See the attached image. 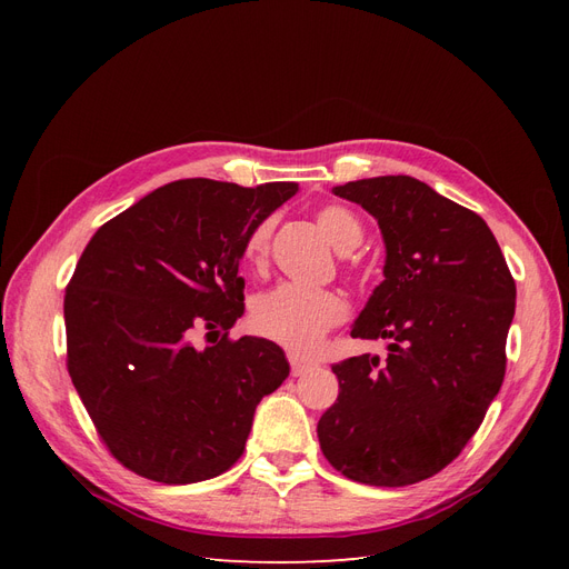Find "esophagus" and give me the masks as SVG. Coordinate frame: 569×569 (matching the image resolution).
I'll return each instance as SVG.
<instances>
[{
  "label": "esophagus",
  "mask_w": 569,
  "mask_h": 569,
  "mask_svg": "<svg viewBox=\"0 0 569 569\" xmlns=\"http://www.w3.org/2000/svg\"><path fill=\"white\" fill-rule=\"evenodd\" d=\"M287 358H289V366H291V375H295V377L303 375L306 370H311V368L316 366L311 358H306V356H299V353H295V351H291V353H289Z\"/></svg>",
  "instance_id": "esophagus-1"
}]
</instances>
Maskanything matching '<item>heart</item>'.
<instances>
[{"instance_id":"heart-1","label":"heart","mask_w":569,"mask_h":569,"mask_svg":"<svg viewBox=\"0 0 569 569\" xmlns=\"http://www.w3.org/2000/svg\"><path fill=\"white\" fill-rule=\"evenodd\" d=\"M318 226L339 251H351L363 239L360 220L339 203L322 206ZM270 220L258 222L249 232L244 256L253 266H261L268 249ZM349 318V301L337 289H316L284 282L258 295L251 303V327L258 337L270 339L291 351H311L318 341Z\"/></svg>"}]
</instances>
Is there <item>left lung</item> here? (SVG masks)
Masks as SVG:
<instances>
[{"mask_svg": "<svg viewBox=\"0 0 569 569\" xmlns=\"http://www.w3.org/2000/svg\"><path fill=\"white\" fill-rule=\"evenodd\" d=\"M332 192L382 230L385 280L351 337L387 339L389 356L332 366L339 396L318 422L320 449L360 485H416L460 456L503 385L515 280L487 222L416 178Z\"/></svg>", "mask_w": 569, "mask_h": 569, "instance_id": "8db88e82", "label": "left lung"}]
</instances>
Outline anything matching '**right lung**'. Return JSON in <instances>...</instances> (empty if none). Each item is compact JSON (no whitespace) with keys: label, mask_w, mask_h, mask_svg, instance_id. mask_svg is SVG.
<instances>
[{"label":"right lung","mask_w":569,"mask_h":569,"mask_svg":"<svg viewBox=\"0 0 569 569\" xmlns=\"http://www.w3.org/2000/svg\"><path fill=\"white\" fill-rule=\"evenodd\" d=\"M297 182L178 180L101 226L66 287L68 375L101 441L163 485L218 477L242 456L256 406L289 375L261 337L230 339L244 313L249 232ZM203 326L223 332L197 350Z\"/></svg>","instance_id":"obj_1"}]
</instances>
